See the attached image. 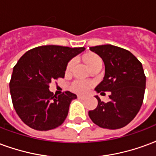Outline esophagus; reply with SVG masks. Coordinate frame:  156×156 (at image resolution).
Returning <instances> with one entry per match:
<instances>
[{"mask_svg":"<svg viewBox=\"0 0 156 156\" xmlns=\"http://www.w3.org/2000/svg\"><path fill=\"white\" fill-rule=\"evenodd\" d=\"M78 98L79 99H82V100H83V99H85L87 97L86 96H83V95H78Z\"/></svg>","mask_w":156,"mask_h":156,"instance_id":"1","label":"esophagus"}]
</instances>
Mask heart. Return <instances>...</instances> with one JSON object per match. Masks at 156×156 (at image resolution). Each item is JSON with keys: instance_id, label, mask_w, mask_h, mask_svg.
I'll return each instance as SVG.
<instances>
[{"instance_id": "heart-1", "label": "heart", "mask_w": 156, "mask_h": 156, "mask_svg": "<svg viewBox=\"0 0 156 156\" xmlns=\"http://www.w3.org/2000/svg\"><path fill=\"white\" fill-rule=\"evenodd\" d=\"M100 59V58L98 57L97 55H90L86 58V62H87V65H90L91 63L94 62L96 60H98ZM75 63V59L73 58L71 60L69 61L68 65H67L66 70L67 71H71L73 69V67ZM92 83L88 81H85V80H75L74 82H73L71 85H70V88L77 92V93H86L87 90L89 89L91 86H92Z\"/></svg>"}]
</instances>
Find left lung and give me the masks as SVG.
Returning <instances> with one entry per match:
<instances>
[{"mask_svg":"<svg viewBox=\"0 0 156 156\" xmlns=\"http://www.w3.org/2000/svg\"><path fill=\"white\" fill-rule=\"evenodd\" d=\"M89 49L98 55L105 64V76L96 92H111L107 102L96 96L98 104L88 112L89 117L101 128L124 127L135 118L142 105L146 89L142 64L131 52L117 46L104 44Z\"/></svg>","mask_w":156,"mask_h":156,"instance_id":"left-lung-1","label":"left lung"}]
</instances>
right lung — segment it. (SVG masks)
Segmentation results:
<instances>
[{"label": "right lung", "instance_id": "add662e5", "mask_svg": "<svg viewBox=\"0 0 156 156\" xmlns=\"http://www.w3.org/2000/svg\"><path fill=\"white\" fill-rule=\"evenodd\" d=\"M84 47L44 45L29 50L13 69L10 93L22 122L37 131H49L66 119L69 105L77 96L66 91L58 96L49 89L54 79L63 78L67 64Z\"/></svg>", "mask_w": 156, "mask_h": 156}]
</instances>
